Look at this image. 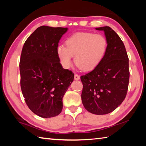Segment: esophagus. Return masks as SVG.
Here are the masks:
<instances>
[{"label":"esophagus","instance_id":"1","mask_svg":"<svg viewBox=\"0 0 146 146\" xmlns=\"http://www.w3.org/2000/svg\"><path fill=\"white\" fill-rule=\"evenodd\" d=\"M74 78H75V80H79L80 77V76H79L78 75H77V74H75V76H74Z\"/></svg>","mask_w":146,"mask_h":146}]
</instances>
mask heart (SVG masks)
<instances>
[{"label":"heart","instance_id":"obj_1","mask_svg":"<svg viewBox=\"0 0 146 146\" xmlns=\"http://www.w3.org/2000/svg\"><path fill=\"white\" fill-rule=\"evenodd\" d=\"M66 45L59 44L56 48L62 66L66 69L70 68L75 55L76 65L83 70L90 71L97 67L105 56L108 40L102 35L78 32L66 39Z\"/></svg>","mask_w":146,"mask_h":146}]
</instances>
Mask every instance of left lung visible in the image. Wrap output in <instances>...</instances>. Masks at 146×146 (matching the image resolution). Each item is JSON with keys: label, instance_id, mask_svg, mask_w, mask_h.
I'll return each instance as SVG.
<instances>
[{"label": "left lung", "instance_id": "8db88e82", "mask_svg": "<svg viewBox=\"0 0 146 146\" xmlns=\"http://www.w3.org/2000/svg\"><path fill=\"white\" fill-rule=\"evenodd\" d=\"M96 29L104 31L108 49L97 67L80 76L83 84L81 98L89 112L106 115L117 109L126 97L129 80V58L123 42L110 27Z\"/></svg>", "mask_w": 146, "mask_h": 146}]
</instances>
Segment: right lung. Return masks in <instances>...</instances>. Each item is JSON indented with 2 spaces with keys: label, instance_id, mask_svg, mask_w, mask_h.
<instances>
[{
  "label": "right lung",
  "instance_id": "right-lung-1",
  "mask_svg": "<svg viewBox=\"0 0 146 146\" xmlns=\"http://www.w3.org/2000/svg\"><path fill=\"white\" fill-rule=\"evenodd\" d=\"M67 28L42 26L29 36L22 50L19 67L21 87L27 106L42 118L62 111L64 94L74 73L62 67L56 48Z\"/></svg>",
  "mask_w": 146,
  "mask_h": 146
}]
</instances>
